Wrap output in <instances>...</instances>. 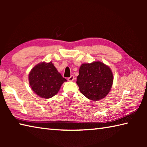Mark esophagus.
<instances>
[{"label":"esophagus","mask_w":147,"mask_h":147,"mask_svg":"<svg viewBox=\"0 0 147 147\" xmlns=\"http://www.w3.org/2000/svg\"><path fill=\"white\" fill-rule=\"evenodd\" d=\"M67 80L69 81H71V82H72V81H73L74 80V76L73 75H71L70 77H69V78H67Z\"/></svg>","instance_id":"34e87169"}]
</instances>
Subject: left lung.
I'll return each mask as SVG.
<instances>
[{"instance_id":"left-lung-1","label":"left lung","mask_w":147,"mask_h":147,"mask_svg":"<svg viewBox=\"0 0 147 147\" xmlns=\"http://www.w3.org/2000/svg\"><path fill=\"white\" fill-rule=\"evenodd\" d=\"M113 76L108 66L100 61L82 64L76 84L86 97L97 101L105 97L111 90Z\"/></svg>"}]
</instances>
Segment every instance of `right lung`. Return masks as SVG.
<instances>
[{
	"instance_id": "add662e5",
	"label": "right lung",
	"mask_w": 147,
	"mask_h": 147,
	"mask_svg": "<svg viewBox=\"0 0 147 147\" xmlns=\"http://www.w3.org/2000/svg\"><path fill=\"white\" fill-rule=\"evenodd\" d=\"M29 84L35 93L43 98H50L58 93L64 82L52 62L39 63L30 72Z\"/></svg>"
}]
</instances>
